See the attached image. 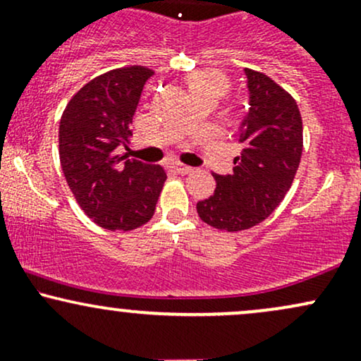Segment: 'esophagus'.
<instances>
[{
    "label": "esophagus",
    "instance_id": "obj_1",
    "mask_svg": "<svg viewBox=\"0 0 361 361\" xmlns=\"http://www.w3.org/2000/svg\"><path fill=\"white\" fill-rule=\"evenodd\" d=\"M171 169L173 173H176V175H188V173H192L193 168L185 166V164H173Z\"/></svg>",
    "mask_w": 361,
    "mask_h": 361
}]
</instances>
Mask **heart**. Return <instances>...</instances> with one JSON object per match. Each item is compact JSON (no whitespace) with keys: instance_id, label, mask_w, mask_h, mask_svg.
<instances>
[{"instance_id":"obj_1","label":"heart","mask_w":361,"mask_h":361,"mask_svg":"<svg viewBox=\"0 0 361 361\" xmlns=\"http://www.w3.org/2000/svg\"><path fill=\"white\" fill-rule=\"evenodd\" d=\"M186 82L192 94H212L219 98L227 91L229 81L222 73L215 71V69H198V71L190 73L186 76Z\"/></svg>"}]
</instances>
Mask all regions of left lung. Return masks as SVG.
<instances>
[{
  "mask_svg": "<svg viewBox=\"0 0 361 361\" xmlns=\"http://www.w3.org/2000/svg\"><path fill=\"white\" fill-rule=\"evenodd\" d=\"M250 110L239 127L233 175H214L215 192L198 202L200 219L235 233L263 222L285 198L302 156V117L290 93L267 74L244 69Z\"/></svg>",
  "mask_w": 361,
  "mask_h": 361,
  "instance_id": "8db88e82",
  "label": "left lung"
}]
</instances>
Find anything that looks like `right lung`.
Listing matches in <instances>:
<instances>
[{"label": "right lung", "mask_w": 361, "mask_h": 361, "mask_svg": "<svg viewBox=\"0 0 361 361\" xmlns=\"http://www.w3.org/2000/svg\"><path fill=\"white\" fill-rule=\"evenodd\" d=\"M154 71L128 66L86 82L59 123L62 173L85 214L109 231H132L154 215L166 181L159 164L118 154L132 135V118Z\"/></svg>", "instance_id": "add662e5"}]
</instances>
